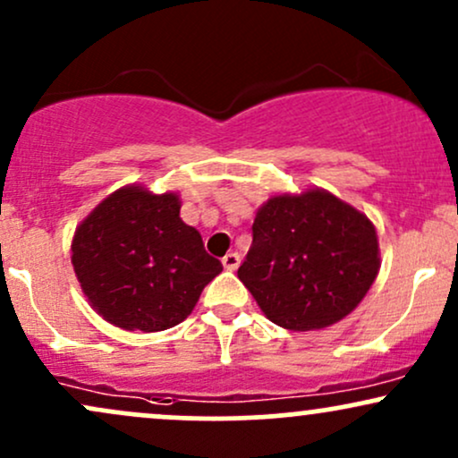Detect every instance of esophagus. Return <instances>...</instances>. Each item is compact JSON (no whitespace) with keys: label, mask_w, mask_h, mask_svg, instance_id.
<instances>
[{"label":"esophagus","mask_w":458,"mask_h":458,"mask_svg":"<svg viewBox=\"0 0 458 458\" xmlns=\"http://www.w3.org/2000/svg\"><path fill=\"white\" fill-rule=\"evenodd\" d=\"M222 262H224V267L228 271H236V267L241 265V256L236 254V251H228V254H225L222 259Z\"/></svg>","instance_id":"34e87169"}]
</instances>
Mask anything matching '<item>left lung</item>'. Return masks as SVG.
<instances>
[{"mask_svg":"<svg viewBox=\"0 0 458 458\" xmlns=\"http://www.w3.org/2000/svg\"><path fill=\"white\" fill-rule=\"evenodd\" d=\"M239 280L271 323L314 331L360 306L379 276L375 224L320 187L277 193L256 211Z\"/></svg>","mask_w":458,"mask_h":458,"instance_id":"left-lung-1","label":"left lung"}]
</instances>
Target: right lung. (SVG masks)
I'll return each mask as SVG.
<instances>
[{"label":"right lung","instance_id":"obj_1","mask_svg":"<svg viewBox=\"0 0 458 458\" xmlns=\"http://www.w3.org/2000/svg\"><path fill=\"white\" fill-rule=\"evenodd\" d=\"M71 262L97 314L127 331L170 329L222 273L202 236L181 219L176 191L124 185L77 225Z\"/></svg>","mask_w":458,"mask_h":458}]
</instances>
